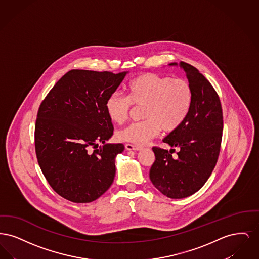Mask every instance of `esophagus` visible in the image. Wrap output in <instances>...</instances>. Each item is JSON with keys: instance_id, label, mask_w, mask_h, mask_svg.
Instances as JSON below:
<instances>
[{"instance_id": "34e87169", "label": "esophagus", "mask_w": 259, "mask_h": 259, "mask_svg": "<svg viewBox=\"0 0 259 259\" xmlns=\"http://www.w3.org/2000/svg\"><path fill=\"white\" fill-rule=\"evenodd\" d=\"M125 148L127 150H141L142 148L141 147H138V146H134L132 144H126L125 145Z\"/></svg>"}]
</instances>
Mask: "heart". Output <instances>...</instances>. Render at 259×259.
I'll return each instance as SVG.
<instances>
[{"label":"heart","mask_w":259,"mask_h":259,"mask_svg":"<svg viewBox=\"0 0 259 259\" xmlns=\"http://www.w3.org/2000/svg\"><path fill=\"white\" fill-rule=\"evenodd\" d=\"M127 96L113 93L106 102V110L113 122L122 123L133 106L142 107L141 122L128 124L117 131L119 141L144 146L159 134L170 133L184 123L193 101L192 88L183 78L156 74L137 76L127 87Z\"/></svg>","instance_id":"heart-1"}]
</instances>
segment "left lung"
Masks as SVG:
<instances>
[{
    "label": "left lung",
    "mask_w": 259,
    "mask_h": 259,
    "mask_svg": "<svg viewBox=\"0 0 259 259\" xmlns=\"http://www.w3.org/2000/svg\"><path fill=\"white\" fill-rule=\"evenodd\" d=\"M180 66L192 88L191 109L184 123L163 140L179 148L176 157L175 148H152L155 161L149 171L152 185L172 199L190 196L206 184L219 159L223 130L222 103L214 88L195 67L185 62Z\"/></svg>",
    "instance_id": "left-lung-1"
}]
</instances>
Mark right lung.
Segmentation results:
<instances>
[{
	"label": "right lung",
	"instance_id": "1",
	"mask_svg": "<svg viewBox=\"0 0 259 259\" xmlns=\"http://www.w3.org/2000/svg\"><path fill=\"white\" fill-rule=\"evenodd\" d=\"M126 74L72 70L40 103L35 125L37 163L61 197L90 203L112 185L115 156L124 145L105 144L113 134L106 102ZM98 142L104 146L98 148Z\"/></svg>",
	"mask_w": 259,
	"mask_h": 259
}]
</instances>
